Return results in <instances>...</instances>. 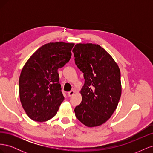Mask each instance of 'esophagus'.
<instances>
[{"label":"esophagus","mask_w":153,"mask_h":153,"mask_svg":"<svg viewBox=\"0 0 153 153\" xmlns=\"http://www.w3.org/2000/svg\"><path fill=\"white\" fill-rule=\"evenodd\" d=\"M75 91H74V90H72V91H71L68 92V96L71 97V96H73V94H75Z\"/></svg>","instance_id":"esophagus-1"}]
</instances>
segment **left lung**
Here are the masks:
<instances>
[{
  "label": "left lung",
  "instance_id": "left-lung-1",
  "mask_svg": "<svg viewBox=\"0 0 153 153\" xmlns=\"http://www.w3.org/2000/svg\"><path fill=\"white\" fill-rule=\"evenodd\" d=\"M72 52L85 79L75 115L87 127L99 126L108 121L118 105L122 92L120 69L98 45L77 43Z\"/></svg>",
  "mask_w": 153,
  "mask_h": 153
}]
</instances>
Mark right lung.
Returning <instances> with one entry per match:
<instances>
[{
  "label": "right lung",
  "mask_w": 153,
  "mask_h": 153,
  "mask_svg": "<svg viewBox=\"0 0 153 153\" xmlns=\"http://www.w3.org/2000/svg\"><path fill=\"white\" fill-rule=\"evenodd\" d=\"M74 45L62 41L45 44L23 67L19 78L20 100L33 121H47L56 115L64 100L57 70L70 60Z\"/></svg>",
  "instance_id": "right-lung-1"
}]
</instances>
